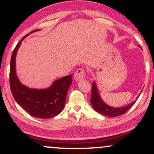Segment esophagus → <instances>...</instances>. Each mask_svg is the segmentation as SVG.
Listing matches in <instances>:
<instances>
[{"instance_id":"obj_1","label":"esophagus","mask_w":154,"mask_h":154,"mask_svg":"<svg viewBox=\"0 0 154 154\" xmlns=\"http://www.w3.org/2000/svg\"><path fill=\"white\" fill-rule=\"evenodd\" d=\"M85 72L84 69L79 68L77 70H76L75 72V75H74V77H75V80L78 81L79 79H82L85 77Z\"/></svg>"}]
</instances>
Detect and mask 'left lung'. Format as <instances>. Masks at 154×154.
Wrapping results in <instances>:
<instances>
[{
  "mask_svg": "<svg viewBox=\"0 0 154 154\" xmlns=\"http://www.w3.org/2000/svg\"><path fill=\"white\" fill-rule=\"evenodd\" d=\"M90 100H91V103L92 106H93V109L97 112L100 113V114H103V115L111 116V117H116V116L125 114L135 103V101H134L131 103L128 104V106H125L122 108H114L109 106L107 104L104 103L103 100L100 98L99 93H98L96 84H95V82H93V85H92V94Z\"/></svg>",
  "mask_w": 154,
  "mask_h": 154,
  "instance_id": "left-lung-1",
  "label": "left lung"
}]
</instances>
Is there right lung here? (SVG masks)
Masks as SVG:
<instances>
[{"instance_id": "1", "label": "right lung", "mask_w": 154, "mask_h": 154, "mask_svg": "<svg viewBox=\"0 0 154 154\" xmlns=\"http://www.w3.org/2000/svg\"><path fill=\"white\" fill-rule=\"evenodd\" d=\"M26 35L19 41L12 53L10 64V88L14 98L31 116L40 119H48L57 116L64 107L67 92L71 85L72 76L66 77L54 81L52 85L46 89L29 88L19 82L16 74V56L22 41Z\"/></svg>"}]
</instances>
